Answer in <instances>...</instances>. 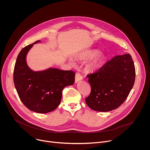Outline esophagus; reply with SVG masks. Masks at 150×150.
<instances>
[{"label":"esophagus","mask_w":150,"mask_h":150,"mask_svg":"<svg viewBox=\"0 0 150 150\" xmlns=\"http://www.w3.org/2000/svg\"><path fill=\"white\" fill-rule=\"evenodd\" d=\"M82 80V76H81V75L79 73H76L75 75V82L77 83L80 81Z\"/></svg>","instance_id":"34e87169"}]
</instances>
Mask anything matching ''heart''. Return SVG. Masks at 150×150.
I'll return each instance as SVG.
<instances>
[{
	"instance_id": "heart-1",
	"label": "heart",
	"mask_w": 150,
	"mask_h": 150,
	"mask_svg": "<svg viewBox=\"0 0 150 150\" xmlns=\"http://www.w3.org/2000/svg\"><path fill=\"white\" fill-rule=\"evenodd\" d=\"M97 54V52L96 51L89 52L84 56V58L85 59L92 58L96 56ZM103 58V56L101 54H99L98 55H97L93 60H91L90 63H88V64L87 65V70H88L89 71H94L98 69L101 65Z\"/></svg>"
}]
</instances>
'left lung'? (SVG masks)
<instances>
[{"label":"left lung","mask_w":150,"mask_h":150,"mask_svg":"<svg viewBox=\"0 0 150 150\" xmlns=\"http://www.w3.org/2000/svg\"><path fill=\"white\" fill-rule=\"evenodd\" d=\"M87 77L91 89L85 98L87 105L95 111H112L123 104L134 86V63L129 54L116 56Z\"/></svg>","instance_id":"obj_1"}]
</instances>
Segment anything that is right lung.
<instances>
[{
	"label": "right lung",
	"instance_id": "add662e5",
	"mask_svg": "<svg viewBox=\"0 0 150 150\" xmlns=\"http://www.w3.org/2000/svg\"><path fill=\"white\" fill-rule=\"evenodd\" d=\"M23 48L15 65L13 82L19 97L27 108L34 112L47 113L55 110L60 103L62 91L75 82L72 71L49 68L34 71L27 63V55L34 44Z\"/></svg>",
	"mask_w": 150,
	"mask_h": 150
}]
</instances>
